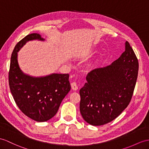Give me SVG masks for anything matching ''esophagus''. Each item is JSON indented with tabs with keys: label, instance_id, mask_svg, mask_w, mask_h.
<instances>
[{
	"label": "esophagus",
	"instance_id": "obj_1",
	"mask_svg": "<svg viewBox=\"0 0 149 149\" xmlns=\"http://www.w3.org/2000/svg\"><path fill=\"white\" fill-rule=\"evenodd\" d=\"M71 88L73 90H77L78 87L77 85V83L76 82H72L71 83Z\"/></svg>",
	"mask_w": 149,
	"mask_h": 149
}]
</instances>
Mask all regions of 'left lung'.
Listing matches in <instances>:
<instances>
[{
  "mask_svg": "<svg viewBox=\"0 0 149 149\" xmlns=\"http://www.w3.org/2000/svg\"><path fill=\"white\" fill-rule=\"evenodd\" d=\"M139 72V61L132 47L109 66L96 68L87 74L79 90V110L84 120L93 126L113 121L128 106Z\"/></svg>",
  "mask_w": 149,
  "mask_h": 149,
  "instance_id": "obj_1",
  "label": "left lung"
}]
</instances>
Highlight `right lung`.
I'll use <instances>...</instances> for the list:
<instances>
[{"mask_svg": "<svg viewBox=\"0 0 149 149\" xmlns=\"http://www.w3.org/2000/svg\"><path fill=\"white\" fill-rule=\"evenodd\" d=\"M44 41L38 33L28 35L16 45L10 58L9 83L17 107L28 117L38 122L53 118L71 85L69 74L53 73L41 77L24 74L17 62V52L27 42Z\"/></svg>", "mask_w": 149, "mask_h": 149, "instance_id": "right-lung-1", "label": "right lung"}]
</instances>
